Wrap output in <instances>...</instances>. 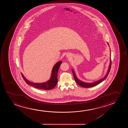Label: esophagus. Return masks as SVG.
<instances>
[{
    "instance_id": "esophagus-1",
    "label": "esophagus",
    "mask_w": 128,
    "mask_h": 128,
    "mask_svg": "<svg viewBox=\"0 0 128 128\" xmlns=\"http://www.w3.org/2000/svg\"><path fill=\"white\" fill-rule=\"evenodd\" d=\"M66 57H68V58H70V55H68H68H67Z\"/></svg>"
}]
</instances>
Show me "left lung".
Masks as SVG:
<instances>
[{
  "label": "left lung",
  "instance_id": "8db88e82",
  "mask_svg": "<svg viewBox=\"0 0 128 128\" xmlns=\"http://www.w3.org/2000/svg\"><path fill=\"white\" fill-rule=\"evenodd\" d=\"M107 43L108 44V45L109 46L108 43ZM110 65H109V66L108 69V72H107V73L106 74V75H105V76L102 79H100V80L96 81V82H94L88 83V82H82V81H81L79 79L77 78L76 76V75L75 72H74V70H72V74H73V75H74V79L75 80L76 82L80 86H82L83 88H91V87H93V86H96L98 84H99L100 83L102 82V81H103L104 80H105V79L107 78L108 76V75L110 71V68H111V65H112V62H111L110 58Z\"/></svg>",
  "mask_w": 128,
  "mask_h": 128
}]
</instances>
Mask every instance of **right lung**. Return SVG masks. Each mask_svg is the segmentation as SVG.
<instances>
[{
	"instance_id": "add662e5",
	"label": "right lung",
	"mask_w": 128,
	"mask_h": 128,
	"mask_svg": "<svg viewBox=\"0 0 128 128\" xmlns=\"http://www.w3.org/2000/svg\"><path fill=\"white\" fill-rule=\"evenodd\" d=\"M62 62L59 61L54 65L52 70V72L51 74L50 78L46 82H42V83H34L30 82L24 77L22 74L21 75L22 76L23 79L24 80L27 84L34 86V88L39 89L45 90H49L54 88L58 82L57 75L58 72L60 65L61 64Z\"/></svg>"
}]
</instances>
